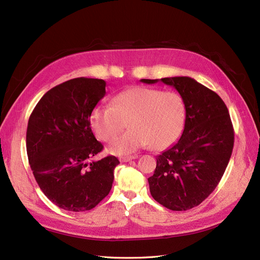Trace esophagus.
I'll list each match as a JSON object with an SVG mask.
<instances>
[{
    "mask_svg": "<svg viewBox=\"0 0 260 260\" xmlns=\"http://www.w3.org/2000/svg\"><path fill=\"white\" fill-rule=\"evenodd\" d=\"M137 157V155H129V156H122L120 157V160L123 161V162H126V161H129L132 159H135Z\"/></svg>",
    "mask_w": 260,
    "mask_h": 260,
    "instance_id": "obj_1",
    "label": "esophagus"
}]
</instances>
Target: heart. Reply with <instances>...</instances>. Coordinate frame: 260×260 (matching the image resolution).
<instances>
[{"label":"heart","instance_id":"obj_1","mask_svg":"<svg viewBox=\"0 0 260 260\" xmlns=\"http://www.w3.org/2000/svg\"><path fill=\"white\" fill-rule=\"evenodd\" d=\"M185 120L183 99L176 92L134 86L120 92L113 106L100 105L91 113V127L103 141H110L126 122L129 129L114 139L110 152L128 154L152 143L154 149L169 147L181 134Z\"/></svg>","mask_w":260,"mask_h":260}]
</instances>
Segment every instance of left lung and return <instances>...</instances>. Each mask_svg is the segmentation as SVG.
<instances>
[{"instance_id":"1","label":"left lung","mask_w":260,"mask_h":260,"mask_svg":"<svg viewBox=\"0 0 260 260\" xmlns=\"http://www.w3.org/2000/svg\"><path fill=\"white\" fill-rule=\"evenodd\" d=\"M140 81H161L174 86L183 99V133L156 156V168L148 182L157 203L172 211L189 210L215 189L232 156L235 134L228 109L215 92L190 77Z\"/></svg>"}]
</instances>
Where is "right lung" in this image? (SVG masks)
<instances>
[{"label":"right lung","mask_w":260,"mask_h":260,"mask_svg":"<svg viewBox=\"0 0 260 260\" xmlns=\"http://www.w3.org/2000/svg\"><path fill=\"white\" fill-rule=\"evenodd\" d=\"M106 94V81L75 78L48 91L30 115L26 153L37 184L59 208L81 212L109 194L119 159L89 161L103 150L90 117Z\"/></svg>","instance_id":"obj_1"}]
</instances>
